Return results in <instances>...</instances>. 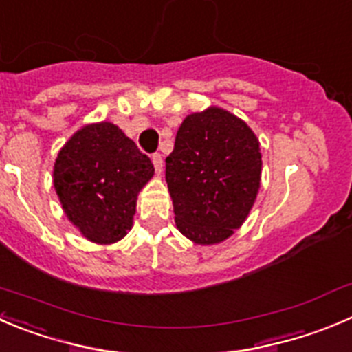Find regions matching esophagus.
Wrapping results in <instances>:
<instances>
[{"label": "esophagus", "mask_w": 352, "mask_h": 352, "mask_svg": "<svg viewBox=\"0 0 352 352\" xmlns=\"http://www.w3.org/2000/svg\"><path fill=\"white\" fill-rule=\"evenodd\" d=\"M152 162H153V167H155V173H162L164 160H162V155H160L159 152L153 153V155H152Z\"/></svg>", "instance_id": "34e87169"}]
</instances>
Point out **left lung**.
Wrapping results in <instances>:
<instances>
[{
    "instance_id": "1",
    "label": "left lung",
    "mask_w": 352,
    "mask_h": 352,
    "mask_svg": "<svg viewBox=\"0 0 352 352\" xmlns=\"http://www.w3.org/2000/svg\"><path fill=\"white\" fill-rule=\"evenodd\" d=\"M261 150L252 129L223 109L192 113L166 159V182L179 232L200 245L240 228L261 182Z\"/></svg>"
}]
</instances>
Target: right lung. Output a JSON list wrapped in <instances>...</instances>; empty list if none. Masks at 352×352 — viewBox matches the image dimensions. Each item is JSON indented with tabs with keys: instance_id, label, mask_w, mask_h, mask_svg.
<instances>
[{
	"instance_id": "right-lung-1",
	"label": "right lung",
	"mask_w": 352,
	"mask_h": 352,
	"mask_svg": "<svg viewBox=\"0 0 352 352\" xmlns=\"http://www.w3.org/2000/svg\"><path fill=\"white\" fill-rule=\"evenodd\" d=\"M153 164L110 122L79 129L60 150L53 183L67 217L96 243H113L131 230L136 197Z\"/></svg>"
}]
</instances>
